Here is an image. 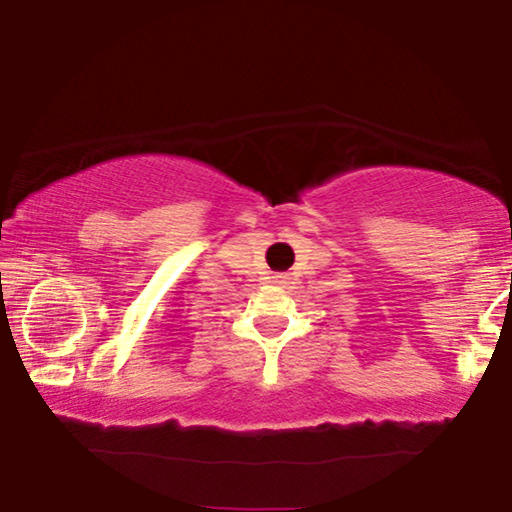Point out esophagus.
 Wrapping results in <instances>:
<instances>
[{
  "mask_svg": "<svg viewBox=\"0 0 512 512\" xmlns=\"http://www.w3.org/2000/svg\"><path fill=\"white\" fill-rule=\"evenodd\" d=\"M287 280V276H283V273H280V276H273V283H285Z\"/></svg>",
  "mask_w": 512,
  "mask_h": 512,
  "instance_id": "34e87169",
  "label": "esophagus"
}]
</instances>
